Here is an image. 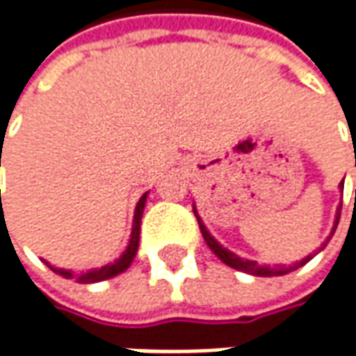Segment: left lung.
Returning a JSON list of instances; mask_svg holds the SVG:
<instances>
[{"label":"left lung","instance_id":"left-lung-1","mask_svg":"<svg viewBox=\"0 0 356 356\" xmlns=\"http://www.w3.org/2000/svg\"><path fill=\"white\" fill-rule=\"evenodd\" d=\"M356 164V162H355ZM341 188H343V182H341ZM194 213H196V218H198V224H200V232H202V236H204V239H206V243H208V248L212 250L226 266L234 267V269H238V271H243V273H250V275H257V277H273V275H285V273H289V271H293V269H297V267L305 266L309 259L315 255H307V257H303L301 261H295L293 266H275V267H267V266H259L257 261H252V259H243V257H239V255H236L234 252H229V250H226L222 243H218L216 239L212 238V234L206 229V226H204V222H202V218L198 216V212H196V206H194ZM339 218H341V206L337 208V216H335V224H333V232H331V236L335 234L337 226H339ZM331 236L327 238V241L331 239ZM325 241V243H327ZM325 243H323V248H325ZM321 248V250H323ZM319 250V252H321Z\"/></svg>","mask_w":356,"mask_h":356}]
</instances>
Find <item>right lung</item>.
<instances>
[{
	"label": "right lung",
	"mask_w": 356,
	"mask_h": 356,
	"mask_svg": "<svg viewBox=\"0 0 356 356\" xmlns=\"http://www.w3.org/2000/svg\"><path fill=\"white\" fill-rule=\"evenodd\" d=\"M0 166H1V162H0ZM146 196H148V192H146V194H143V196H140V200H138V204H136V210H134V220H132V232H130L129 245H127V250L122 252V255L118 257L117 261H113V264H108V266L99 267V269L81 271V273H75V271H71V269L53 267L51 264H49V261H45V264H47V266L51 267L55 273H59V275L67 277V280H76V283H97V281L111 280V277H115V275H118V273L127 271V269L130 267V264H132V259H134L136 252H138V241H140V220H143Z\"/></svg>",
	"instance_id": "right-lung-1"
}]
</instances>
